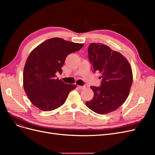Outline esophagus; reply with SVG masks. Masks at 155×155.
I'll list each match as a JSON object with an SVG mask.
<instances>
[{"label": "esophagus", "mask_w": 155, "mask_h": 155, "mask_svg": "<svg viewBox=\"0 0 155 155\" xmlns=\"http://www.w3.org/2000/svg\"><path fill=\"white\" fill-rule=\"evenodd\" d=\"M78 88L79 89V90H82V89L85 88V86H78Z\"/></svg>", "instance_id": "esophagus-1"}]
</instances>
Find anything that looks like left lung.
<instances>
[{
    "instance_id": "left-lung-1",
    "label": "left lung",
    "mask_w": 155,
    "mask_h": 155,
    "mask_svg": "<svg viewBox=\"0 0 155 155\" xmlns=\"http://www.w3.org/2000/svg\"><path fill=\"white\" fill-rule=\"evenodd\" d=\"M89 61L94 72H99L100 87H91L92 100L86 105L100 114L116 110L127 98L133 83L130 65L123 55L101 43H91L88 48Z\"/></svg>"
}]
</instances>
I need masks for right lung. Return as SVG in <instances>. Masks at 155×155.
<instances>
[{"label": "right lung", "mask_w": 155, "mask_h": 155, "mask_svg": "<svg viewBox=\"0 0 155 155\" xmlns=\"http://www.w3.org/2000/svg\"><path fill=\"white\" fill-rule=\"evenodd\" d=\"M83 45L54 37L31 51L24 68L23 87L33 105L41 110L50 111L64 104L76 85L64 83L56 78V74H62L67 55Z\"/></svg>", "instance_id": "1"}]
</instances>
